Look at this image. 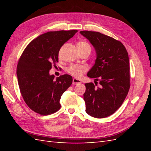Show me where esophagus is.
<instances>
[{"instance_id":"1","label":"esophagus","mask_w":151,"mask_h":151,"mask_svg":"<svg viewBox=\"0 0 151 151\" xmlns=\"http://www.w3.org/2000/svg\"><path fill=\"white\" fill-rule=\"evenodd\" d=\"M80 83H81V81H80L78 79H76V78H73V85H76V84H78Z\"/></svg>"}]
</instances>
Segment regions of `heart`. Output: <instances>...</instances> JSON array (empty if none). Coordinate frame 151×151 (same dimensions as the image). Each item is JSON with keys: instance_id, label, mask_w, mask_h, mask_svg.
<instances>
[{"instance_id": "heart-1", "label": "heart", "mask_w": 151, "mask_h": 151, "mask_svg": "<svg viewBox=\"0 0 151 151\" xmlns=\"http://www.w3.org/2000/svg\"><path fill=\"white\" fill-rule=\"evenodd\" d=\"M78 50H82L84 49H89L91 50V47L88 42L86 41H81L77 44ZM88 70V67L86 65H71L69 66L67 69V71L70 75L75 76L76 78H79Z\"/></svg>"}]
</instances>
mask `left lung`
Listing matches in <instances>:
<instances>
[{
	"instance_id": "obj_1",
	"label": "left lung",
	"mask_w": 151,
	"mask_h": 151,
	"mask_svg": "<svg viewBox=\"0 0 151 151\" xmlns=\"http://www.w3.org/2000/svg\"><path fill=\"white\" fill-rule=\"evenodd\" d=\"M94 47L97 58L88 73L95 84L86 83L84 100L86 113L104 118L115 113L123 104L130 89L129 54L121 41L97 32H80ZM99 81V86L96 87Z\"/></svg>"
}]
</instances>
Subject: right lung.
Listing matches in <instances>:
<instances>
[{
  "label": "right lung",
  "mask_w": 151,
  "mask_h": 151,
  "mask_svg": "<svg viewBox=\"0 0 151 151\" xmlns=\"http://www.w3.org/2000/svg\"><path fill=\"white\" fill-rule=\"evenodd\" d=\"M77 32L41 34L28 45L19 60L17 76L21 95L28 106L37 114L47 115L60 110L61 97L71 85L73 78L63 75L54 80L49 70L58 62L60 48Z\"/></svg>",
  "instance_id": "1"
}]
</instances>
